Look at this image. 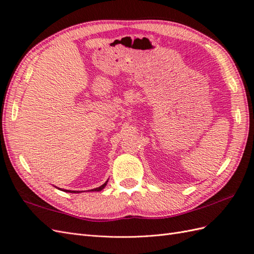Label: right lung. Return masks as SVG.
Returning <instances> with one entry per match:
<instances>
[{
    "label": "right lung",
    "instance_id": "1",
    "mask_svg": "<svg viewBox=\"0 0 254 254\" xmlns=\"http://www.w3.org/2000/svg\"><path fill=\"white\" fill-rule=\"evenodd\" d=\"M107 182H108V180L106 181V182L103 184V185H101L100 187H97V188H93V190H88V191H101L103 190V188L106 186V184H107ZM56 187V186H55ZM57 188V187H56ZM60 190H63V191H66V192H73V193H78V192H82V191H79V190H63V188H59Z\"/></svg>",
    "mask_w": 254,
    "mask_h": 254
}]
</instances>
